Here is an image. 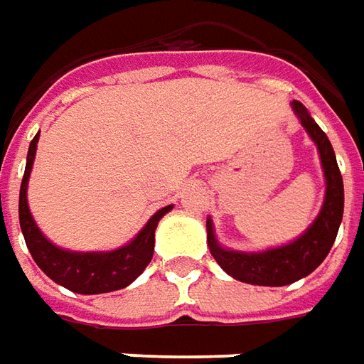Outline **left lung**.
<instances>
[{
    "label": "left lung",
    "mask_w": 364,
    "mask_h": 364,
    "mask_svg": "<svg viewBox=\"0 0 364 364\" xmlns=\"http://www.w3.org/2000/svg\"><path fill=\"white\" fill-rule=\"evenodd\" d=\"M291 105L296 117L301 119V125L311 135V139L317 143L321 165L325 171L327 191H325V201L317 219L305 233L296 237L295 241L283 247L259 251V253L231 251V249L221 247L215 237L213 221L207 219V243L215 261L227 275L249 285L283 287L313 273L325 261V257L337 239L338 225L343 221L345 191H343V177L338 171L333 145L325 135V131L309 115V111L301 101H293Z\"/></svg>",
    "instance_id": "1"
}]
</instances>
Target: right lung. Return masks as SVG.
I'll list each match as a JSON object with an SVG mask.
<instances>
[{"label": "right lung", "mask_w": 364, "mask_h": 364, "mask_svg": "<svg viewBox=\"0 0 364 364\" xmlns=\"http://www.w3.org/2000/svg\"><path fill=\"white\" fill-rule=\"evenodd\" d=\"M37 141H39V133L29 143L26 173L21 179V189H19V225H21V233L26 237V245L33 261L51 281L79 295H99V293L125 289L151 263L153 249H155L157 223L163 215L171 211L173 205L159 209L139 233L133 237L131 243L123 245L115 251H91V253L65 251L51 241H47L29 213L27 181H29L33 159H36Z\"/></svg>", "instance_id": "add662e5"}]
</instances>
